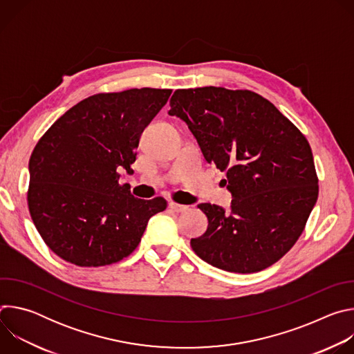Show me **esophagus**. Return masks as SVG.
I'll return each instance as SVG.
<instances>
[{
	"label": "esophagus",
	"instance_id": "obj_1",
	"mask_svg": "<svg viewBox=\"0 0 354 354\" xmlns=\"http://www.w3.org/2000/svg\"><path fill=\"white\" fill-rule=\"evenodd\" d=\"M168 207L175 212V213H183L187 210V206H183V205H178V203H174V201H171V203L168 205Z\"/></svg>",
	"mask_w": 354,
	"mask_h": 354
}]
</instances>
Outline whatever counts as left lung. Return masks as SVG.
Listing matches in <instances>:
<instances>
[{
	"instance_id": "obj_1",
	"label": "left lung",
	"mask_w": 354,
	"mask_h": 354,
	"mask_svg": "<svg viewBox=\"0 0 354 354\" xmlns=\"http://www.w3.org/2000/svg\"><path fill=\"white\" fill-rule=\"evenodd\" d=\"M171 116L182 119L209 164L227 172L230 212L210 203L194 254L234 273L261 272L297 242L318 198L313 151L302 133L263 96L221 86L176 89Z\"/></svg>"
}]
</instances>
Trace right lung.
I'll return each mask as SVG.
<instances>
[{"label":"right lung","instance_id":"obj_1","mask_svg":"<svg viewBox=\"0 0 354 354\" xmlns=\"http://www.w3.org/2000/svg\"><path fill=\"white\" fill-rule=\"evenodd\" d=\"M171 89L141 88L92 95L57 119L29 160V213L46 245L81 266L112 265L138 246L148 220L167 209L120 185L133 174L141 133L165 106Z\"/></svg>","mask_w":354,"mask_h":354}]
</instances>
